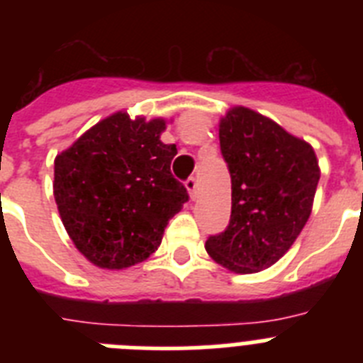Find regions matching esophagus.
<instances>
[{"mask_svg":"<svg viewBox=\"0 0 363 363\" xmlns=\"http://www.w3.org/2000/svg\"><path fill=\"white\" fill-rule=\"evenodd\" d=\"M185 189H187V191H189V196H191L192 200H194V198H196V189H198L196 179L189 178L187 182H185Z\"/></svg>","mask_w":363,"mask_h":363,"instance_id":"1","label":"esophagus"}]
</instances>
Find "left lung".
<instances>
[{
  "mask_svg": "<svg viewBox=\"0 0 363 363\" xmlns=\"http://www.w3.org/2000/svg\"><path fill=\"white\" fill-rule=\"evenodd\" d=\"M220 149L230 172L233 207L205 249L221 267L249 274L289 251L313 211L320 167L314 149L271 118L238 105L220 120Z\"/></svg>",
  "mask_w": 363,
  "mask_h": 363,
  "instance_id": "obj_1",
  "label": "left lung"
}]
</instances>
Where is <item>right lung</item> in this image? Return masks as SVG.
I'll return each instance as SVG.
<instances>
[{"mask_svg": "<svg viewBox=\"0 0 363 363\" xmlns=\"http://www.w3.org/2000/svg\"><path fill=\"white\" fill-rule=\"evenodd\" d=\"M165 118L118 111L92 125L54 160V200L67 234L99 269L149 258L167 223L189 200L171 174L176 145L160 140Z\"/></svg>", "mask_w": 363, "mask_h": 363, "instance_id": "1", "label": "right lung"}]
</instances>
